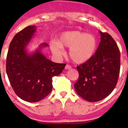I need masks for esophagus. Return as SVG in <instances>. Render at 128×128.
I'll return each mask as SVG.
<instances>
[{"instance_id":"1","label":"esophagus","mask_w":128,"mask_h":128,"mask_svg":"<svg viewBox=\"0 0 128 128\" xmlns=\"http://www.w3.org/2000/svg\"><path fill=\"white\" fill-rule=\"evenodd\" d=\"M71 68H72V66H71L70 65H66V66H65V69H66V70L70 69Z\"/></svg>"}]
</instances>
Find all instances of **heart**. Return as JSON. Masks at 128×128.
Listing matches in <instances>:
<instances>
[{"mask_svg": "<svg viewBox=\"0 0 128 128\" xmlns=\"http://www.w3.org/2000/svg\"><path fill=\"white\" fill-rule=\"evenodd\" d=\"M63 47L70 48L68 54L73 62L82 63L93 56L98 47V40L92 34L78 30L66 31L60 35L58 42L50 43V49L57 56L63 54Z\"/></svg>", "mask_w": 128, "mask_h": 128, "instance_id": "heart-1", "label": "heart"}]
</instances>
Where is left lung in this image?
<instances>
[{
    "label": "left lung",
    "instance_id": "obj_1",
    "mask_svg": "<svg viewBox=\"0 0 128 128\" xmlns=\"http://www.w3.org/2000/svg\"><path fill=\"white\" fill-rule=\"evenodd\" d=\"M100 42L88 61L77 66L79 78L74 84L78 94L89 102L109 96L117 84L120 67V54L109 34L100 31Z\"/></svg>",
    "mask_w": 128,
    "mask_h": 128
}]
</instances>
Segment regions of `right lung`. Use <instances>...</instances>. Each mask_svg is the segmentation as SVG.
Segmentation results:
<instances>
[{"instance_id":"obj_1","label":"right lung","mask_w":128,"mask_h":128,"mask_svg":"<svg viewBox=\"0 0 128 128\" xmlns=\"http://www.w3.org/2000/svg\"><path fill=\"white\" fill-rule=\"evenodd\" d=\"M36 30L29 26L18 32L9 47L6 58V73L13 90L18 97L30 102L44 99L52 89V78L59 75L66 64L48 60L42 49L48 45L40 44L34 52L26 49Z\"/></svg>"}]
</instances>
